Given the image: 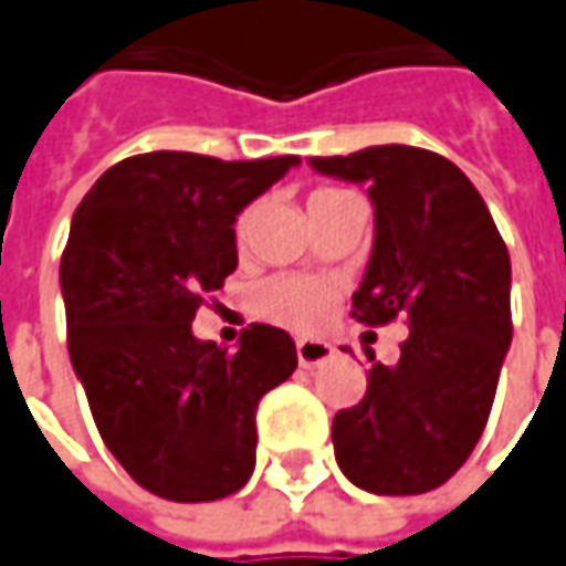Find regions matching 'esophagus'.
I'll use <instances>...</instances> for the list:
<instances>
[{
  "label": "esophagus",
  "instance_id": "34e87169",
  "mask_svg": "<svg viewBox=\"0 0 566 566\" xmlns=\"http://www.w3.org/2000/svg\"><path fill=\"white\" fill-rule=\"evenodd\" d=\"M334 356L332 344L325 340H315V337H300L297 340V363L300 368H318Z\"/></svg>",
  "mask_w": 566,
  "mask_h": 566
}]
</instances>
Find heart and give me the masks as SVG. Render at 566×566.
I'll return each mask as SVG.
<instances>
[{
	"mask_svg": "<svg viewBox=\"0 0 566 566\" xmlns=\"http://www.w3.org/2000/svg\"><path fill=\"white\" fill-rule=\"evenodd\" d=\"M332 188H318L315 195H328ZM244 229V219L238 232ZM334 306V284L325 279H306V275H279L256 287V310L287 328H315L322 325Z\"/></svg>",
	"mask_w": 566,
	"mask_h": 566,
	"instance_id": "obj_1",
	"label": "heart"
}]
</instances>
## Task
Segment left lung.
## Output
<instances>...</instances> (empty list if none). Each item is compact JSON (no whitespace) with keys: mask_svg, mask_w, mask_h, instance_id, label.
<instances>
[{"mask_svg":"<svg viewBox=\"0 0 566 566\" xmlns=\"http://www.w3.org/2000/svg\"><path fill=\"white\" fill-rule=\"evenodd\" d=\"M368 188L375 241L353 318H409L399 363L371 365L363 402L334 415V459L375 495L443 486L474 452L511 347V260L471 179L440 154L375 145L310 157ZM375 359V353H365Z\"/></svg>","mask_w":566,"mask_h":566,"instance_id":"8db88e82","label":"left lung"}]
</instances>
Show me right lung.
Returning a JSON list of instances; mask_svg holds the SVG:
<instances>
[{"instance_id": "1", "label": "right lung", "mask_w": 566, "mask_h": 566, "mask_svg": "<svg viewBox=\"0 0 566 566\" xmlns=\"http://www.w3.org/2000/svg\"><path fill=\"white\" fill-rule=\"evenodd\" d=\"M297 154L126 157L76 207L61 256L67 349L111 455L148 493L213 502L256 461V406L297 368L291 334L251 325L238 349L191 334L203 294L238 266V213Z\"/></svg>"}]
</instances>
